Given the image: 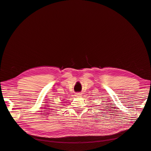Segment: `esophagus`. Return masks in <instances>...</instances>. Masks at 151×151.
Listing matches in <instances>:
<instances>
[{"label":"esophagus","instance_id":"obj_1","mask_svg":"<svg viewBox=\"0 0 151 151\" xmlns=\"http://www.w3.org/2000/svg\"><path fill=\"white\" fill-rule=\"evenodd\" d=\"M81 95H82V93H76L75 94V96H76V97H80Z\"/></svg>","mask_w":151,"mask_h":151}]
</instances>
